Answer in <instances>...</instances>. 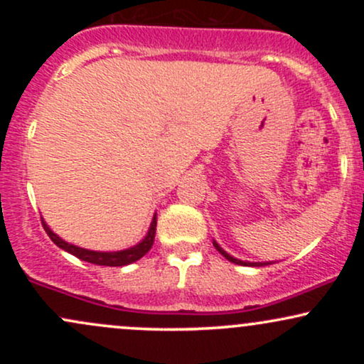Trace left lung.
<instances>
[{"mask_svg":"<svg viewBox=\"0 0 364 364\" xmlns=\"http://www.w3.org/2000/svg\"><path fill=\"white\" fill-rule=\"evenodd\" d=\"M214 246H215V250L217 252H219L220 255H223V257L225 258V260H229V262H232V263H236V265H245V267H263V265H269V262H265V263H262V262H243V260H237V258H235V257H231V255L229 253H225L223 248H220L219 245L215 243L214 241Z\"/></svg>","mask_w":364,"mask_h":364,"instance_id":"8db88e82","label":"left lung"}]
</instances>
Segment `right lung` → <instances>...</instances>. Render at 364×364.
Returning a JSON list of instances; mask_svg holds the SVG:
<instances>
[{
    "mask_svg": "<svg viewBox=\"0 0 364 364\" xmlns=\"http://www.w3.org/2000/svg\"><path fill=\"white\" fill-rule=\"evenodd\" d=\"M43 225H44V231L48 232V236L51 237V241L54 245L60 246V248L65 250V252L75 255V257L80 258V260L94 263V265L123 267V265H129V263L140 260V258L144 257V255L147 253L150 248H152L154 237H156L157 214L154 215L152 224H150L149 232L145 235L144 240H141L139 245L132 246V248H127V250H121V252H92V250H85V248H80V246L70 245V243H66L65 240H61L58 235H54L51 229H49V225L44 223V219H43Z\"/></svg>",
    "mask_w": 364,
    "mask_h": 364,
    "instance_id": "add662e5",
    "label": "right lung"
}]
</instances>
